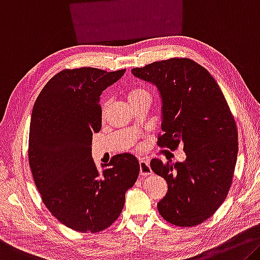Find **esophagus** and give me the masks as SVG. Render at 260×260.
<instances>
[{
  "label": "esophagus",
  "mask_w": 260,
  "mask_h": 260,
  "mask_svg": "<svg viewBox=\"0 0 260 260\" xmlns=\"http://www.w3.org/2000/svg\"><path fill=\"white\" fill-rule=\"evenodd\" d=\"M139 163H140V175L147 177V176H150L152 174L149 160L145 159V158H141V159H140Z\"/></svg>",
  "instance_id": "esophagus-1"
}]
</instances>
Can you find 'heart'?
Here are the masks:
<instances>
[{"instance_id":"heart-1","label":"heart","mask_w":260,"mask_h":260,"mask_svg":"<svg viewBox=\"0 0 260 260\" xmlns=\"http://www.w3.org/2000/svg\"><path fill=\"white\" fill-rule=\"evenodd\" d=\"M149 96V93H148L147 90L145 89H141V88H137L134 90H132V91L128 92V102H133V101H137L139 98H142V97H147ZM109 105V102L108 101H104L103 103V111H105L106 106Z\"/></svg>"}]
</instances>
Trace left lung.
Here are the masks:
<instances>
[{
  "instance_id": "left-lung-1",
  "label": "left lung",
  "mask_w": 260,
  "mask_h": 260,
  "mask_svg": "<svg viewBox=\"0 0 260 260\" xmlns=\"http://www.w3.org/2000/svg\"><path fill=\"white\" fill-rule=\"evenodd\" d=\"M132 74L157 88L162 101V128L157 145L177 149L184 162H150L168 183L157 204L164 220L193 226L209 219L225 200L237 160V129L219 84L191 59L155 61Z\"/></svg>"
}]
</instances>
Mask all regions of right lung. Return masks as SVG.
Returning <instances> with one entry per match:
<instances>
[{
  "label": "right lung",
  "instance_id": "1",
  "mask_svg": "<svg viewBox=\"0 0 260 260\" xmlns=\"http://www.w3.org/2000/svg\"><path fill=\"white\" fill-rule=\"evenodd\" d=\"M125 72L64 69L47 82L32 110L28 163L36 186L48 211L76 232L109 228L139 177L132 154L113 156L102 171L91 156L92 133L102 128L101 94Z\"/></svg>",
  "mask_w": 260,
  "mask_h": 260
}]
</instances>
